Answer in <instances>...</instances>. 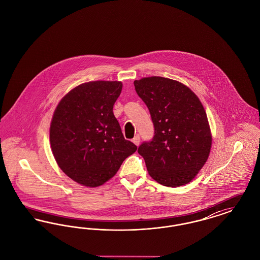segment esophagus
<instances>
[{
	"label": "esophagus",
	"mask_w": 260,
	"mask_h": 260,
	"mask_svg": "<svg viewBox=\"0 0 260 260\" xmlns=\"http://www.w3.org/2000/svg\"><path fill=\"white\" fill-rule=\"evenodd\" d=\"M133 142L136 144V146H138L139 143H140V136H138V135L135 136L134 139H133Z\"/></svg>",
	"instance_id": "esophagus-1"
}]
</instances>
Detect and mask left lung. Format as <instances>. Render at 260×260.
I'll return each mask as SVG.
<instances>
[{"label":"left lung","mask_w":260,"mask_h":260,"mask_svg":"<svg viewBox=\"0 0 260 260\" xmlns=\"http://www.w3.org/2000/svg\"><path fill=\"white\" fill-rule=\"evenodd\" d=\"M134 84L155 129L153 138L137 152L157 182L185 185L204 167L211 147L208 117L200 99L189 87L168 78H142Z\"/></svg>","instance_id":"8db88e82"}]
</instances>
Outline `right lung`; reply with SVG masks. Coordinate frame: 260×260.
I'll return each mask as SVG.
<instances>
[{
    "label": "right lung",
    "instance_id": "obj_1",
    "mask_svg": "<svg viewBox=\"0 0 260 260\" xmlns=\"http://www.w3.org/2000/svg\"><path fill=\"white\" fill-rule=\"evenodd\" d=\"M122 87L117 81L82 84L60 100L53 113L52 154L62 172L82 185H102L137 149L124 139L113 113Z\"/></svg>",
    "mask_w": 260,
    "mask_h": 260
}]
</instances>
